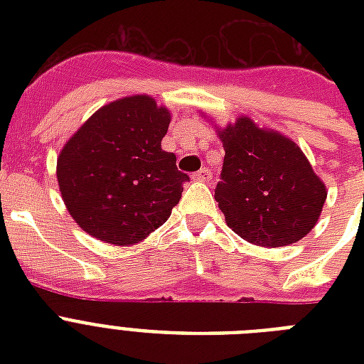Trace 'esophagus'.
<instances>
[{"label":"esophagus","mask_w":364,"mask_h":364,"mask_svg":"<svg viewBox=\"0 0 364 364\" xmlns=\"http://www.w3.org/2000/svg\"><path fill=\"white\" fill-rule=\"evenodd\" d=\"M193 179H196V181H202V183H210L211 179H213V173H211L208 168H202V170L194 173Z\"/></svg>","instance_id":"34e87169"}]
</instances>
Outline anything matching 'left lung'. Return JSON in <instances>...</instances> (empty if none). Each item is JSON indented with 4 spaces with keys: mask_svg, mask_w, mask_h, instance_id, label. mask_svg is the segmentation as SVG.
<instances>
[{
    "mask_svg": "<svg viewBox=\"0 0 364 364\" xmlns=\"http://www.w3.org/2000/svg\"><path fill=\"white\" fill-rule=\"evenodd\" d=\"M219 210L240 238L264 247L302 240L316 227L327 191L296 143L247 117L221 132Z\"/></svg>",
    "mask_w": 364,
    "mask_h": 364,
    "instance_id": "1",
    "label": "left lung"
}]
</instances>
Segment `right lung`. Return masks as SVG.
Listing matches in <instances>:
<instances>
[{"label": "right lung", "instance_id": "1", "mask_svg": "<svg viewBox=\"0 0 364 364\" xmlns=\"http://www.w3.org/2000/svg\"><path fill=\"white\" fill-rule=\"evenodd\" d=\"M168 126L164 107L132 96L96 111L65 143L56 168L60 193L85 232L128 245L170 219L188 176L160 147Z\"/></svg>", "mask_w": 364, "mask_h": 364}]
</instances>
